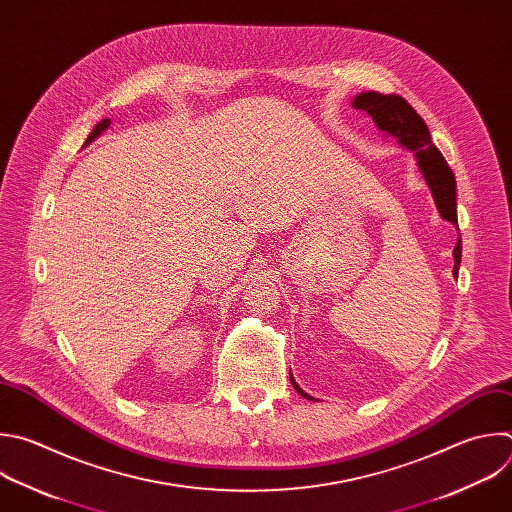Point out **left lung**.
Wrapping results in <instances>:
<instances>
[{
    "mask_svg": "<svg viewBox=\"0 0 512 512\" xmlns=\"http://www.w3.org/2000/svg\"><path fill=\"white\" fill-rule=\"evenodd\" d=\"M352 106L356 110H362L372 116L376 126L398 138V142L414 152L418 160V168L428 183L436 209L442 219L452 223L458 229V217H456V179L452 168L444 160L442 152L434 146L430 138V130L426 122L420 118V114L402 98L396 94H380V92H362L354 98ZM460 257H462V241H456L454 247V269L452 275L458 277V267H460ZM291 386L297 390L307 400H313L309 394H305L293 376H289Z\"/></svg>",
    "mask_w": 512,
    "mask_h": 512,
    "instance_id": "1",
    "label": "left lung"
}]
</instances>
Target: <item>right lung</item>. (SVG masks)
I'll use <instances>...</instances> for the list:
<instances>
[{"instance_id":"1","label":"right lung","mask_w":512,"mask_h":512,"mask_svg":"<svg viewBox=\"0 0 512 512\" xmlns=\"http://www.w3.org/2000/svg\"><path fill=\"white\" fill-rule=\"evenodd\" d=\"M108 126H110V118H104L102 122H98V124L94 126V130L88 134V138H86V144H90L94 138H98V136H100V134H102V132H104Z\"/></svg>"}]
</instances>
